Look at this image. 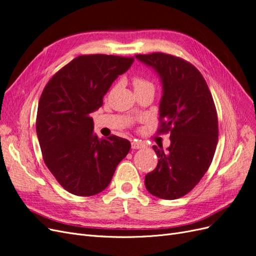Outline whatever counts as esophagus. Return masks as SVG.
Here are the masks:
<instances>
[{"mask_svg": "<svg viewBox=\"0 0 256 256\" xmlns=\"http://www.w3.org/2000/svg\"><path fill=\"white\" fill-rule=\"evenodd\" d=\"M144 147V144L138 142V141H132L131 142V148L132 150H140V148H143Z\"/></svg>", "mask_w": 256, "mask_h": 256, "instance_id": "esophagus-1", "label": "esophagus"}]
</instances>
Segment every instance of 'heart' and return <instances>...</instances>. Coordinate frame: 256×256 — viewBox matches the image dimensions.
Masks as SVG:
<instances>
[{"instance_id": "1", "label": "heart", "mask_w": 256, "mask_h": 256, "mask_svg": "<svg viewBox=\"0 0 256 256\" xmlns=\"http://www.w3.org/2000/svg\"><path fill=\"white\" fill-rule=\"evenodd\" d=\"M134 90H138V88H147V86H152V84L145 80L142 76H134Z\"/></svg>"}]
</instances>
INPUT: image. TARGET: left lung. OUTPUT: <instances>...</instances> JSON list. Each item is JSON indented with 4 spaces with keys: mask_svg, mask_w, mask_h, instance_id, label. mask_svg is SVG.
Masks as SVG:
<instances>
[{
    "mask_svg": "<svg viewBox=\"0 0 256 256\" xmlns=\"http://www.w3.org/2000/svg\"><path fill=\"white\" fill-rule=\"evenodd\" d=\"M162 83L158 132H170L168 150L152 148L158 164L145 176L150 194L175 200L190 192L210 166L218 143V116L203 76L189 62L171 54H136Z\"/></svg>",
    "mask_w": 256,
    "mask_h": 256,
    "instance_id": "left-lung-1",
    "label": "left lung"
}]
</instances>
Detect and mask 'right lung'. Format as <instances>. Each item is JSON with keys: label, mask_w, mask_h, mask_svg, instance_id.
<instances>
[{"label": "right lung", "mask_w": 256, "mask_h": 256, "mask_svg": "<svg viewBox=\"0 0 256 256\" xmlns=\"http://www.w3.org/2000/svg\"><path fill=\"white\" fill-rule=\"evenodd\" d=\"M134 58L90 54L74 58L46 85L38 102L36 132L44 161L58 184L79 196L104 191L131 144L94 134L90 113Z\"/></svg>", "instance_id": "add662e5"}]
</instances>
